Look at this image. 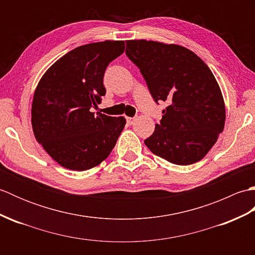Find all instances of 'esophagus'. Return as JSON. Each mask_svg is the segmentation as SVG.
<instances>
[{
    "label": "esophagus",
    "instance_id": "obj_1",
    "mask_svg": "<svg viewBox=\"0 0 255 255\" xmlns=\"http://www.w3.org/2000/svg\"><path fill=\"white\" fill-rule=\"evenodd\" d=\"M134 121H136V118L134 117H127V123L129 125H132L134 123Z\"/></svg>",
    "mask_w": 255,
    "mask_h": 255
}]
</instances>
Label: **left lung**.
Returning a JSON list of instances; mask_svg holds the SVG:
<instances>
[{"mask_svg": "<svg viewBox=\"0 0 255 255\" xmlns=\"http://www.w3.org/2000/svg\"><path fill=\"white\" fill-rule=\"evenodd\" d=\"M126 46L154 102L167 104L145 145L173 164L196 163L225 127V102L213 72L185 47L144 39L127 40Z\"/></svg>", "mask_w": 255, "mask_h": 255, "instance_id": "obj_1", "label": "left lung"}]
</instances>
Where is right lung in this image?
Masks as SVG:
<instances>
[{
	"instance_id": "add662e5",
	"label": "right lung",
	"mask_w": 255,
	"mask_h": 255,
	"mask_svg": "<svg viewBox=\"0 0 255 255\" xmlns=\"http://www.w3.org/2000/svg\"><path fill=\"white\" fill-rule=\"evenodd\" d=\"M125 50L123 40L80 46L42 75L31 104L35 138L61 166L85 171L99 165L115 147L126 119L92 112L106 93L110 62Z\"/></svg>"
}]
</instances>
